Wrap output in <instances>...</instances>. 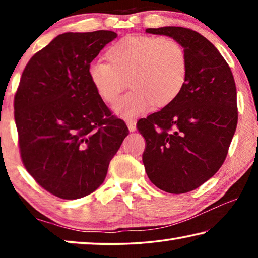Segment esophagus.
<instances>
[{
	"instance_id": "esophagus-1",
	"label": "esophagus",
	"mask_w": 258,
	"mask_h": 258,
	"mask_svg": "<svg viewBox=\"0 0 258 258\" xmlns=\"http://www.w3.org/2000/svg\"><path fill=\"white\" fill-rule=\"evenodd\" d=\"M126 124H127V127L130 130V132H134L135 130H137V123H135V120L130 119L126 121Z\"/></svg>"
}]
</instances>
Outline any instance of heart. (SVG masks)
Returning <instances> with one entry per match:
<instances>
[{
  "label": "heart",
  "mask_w": 258,
  "mask_h": 258,
  "mask_svg": "<svg viewBox=\"0 0 258 258\" xmlns=\"http://www.w3.org/2000/svg\"><path fill=\"white\" fill-rule=\"evenodd\" d=\"M104 62L89 67V81L107 104H113L126 81L132 90L115 106L123 118H132L175 101L187 78V55L181 43L171 37L128 35L113 43Z\"/></svg>",
  "instance_id": "1"
}]
</instances>
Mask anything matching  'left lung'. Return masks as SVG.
<instances>
[{
  "label": "left lung",
  "mask_w": 258,
  "mask_h": 258,
  "mask_svg": "<svg viewBox=\"0 0 258 258\" xmlns=\"http://www.w3.org/2000/svg\"><path fill=\"white\" fill-rule=\"evenodd\" d=\"M146 32L172 37L186 51L181 94L137 123L149 180L168 194H185L208 181L228 155L238 123L234 78L216 47L195 30L169 26Z\"/></svg>",
  "instance_id": "8db88e82"
}]
</instances>
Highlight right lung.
Returning <instances> with one entry per match:
<instances>
[{
  "instance_id": "1",
  "label": "right lung",
  "mask_w": 258,
  "mask_h": 258,
  "mask_svg": "<svg viewBox=\"0 0 258 258\" xmlns=\"http://www.w3.org/2000/svg\"><path fill=\"white\" fill-rule=\"evenodd\" d=\"M110 30L64 33L35 53L15 94L20 157L43 189L61 199L92 194L127 137L89 81V67Z\"/></svg>"
}]
</instances>
